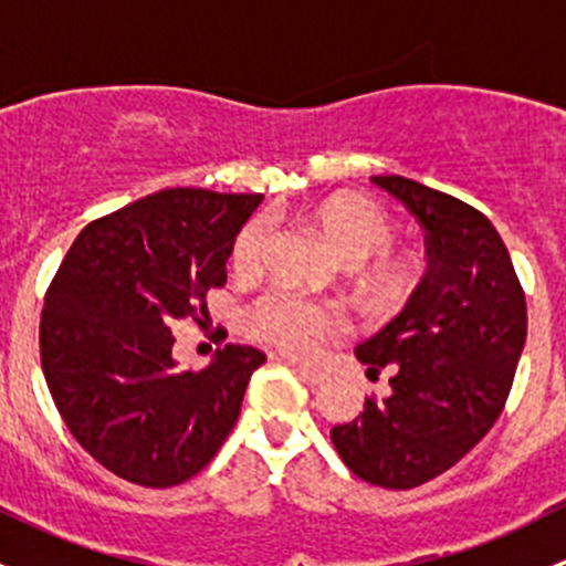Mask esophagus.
Masks as SVG:
<instances>
[{
    "label": "esophagus",
    "mask_w": 566,
    "mask_h": 566,
    "mask_svg": "<svg viewBox=\"0 0 566 566\" xmlns=\"http://www.w3.org/2000/svg\"><path fill=\"white\" fill-rule=\"evenodd\" d=\"M290 367H293L295 373H298L301 378H304L306 384H310V386H323L325 380H328V375H325V373H319V369H315V367H310V364L290 361Z\"/></svg>",
    "instance_id": "obj_1"
}]
</instances>
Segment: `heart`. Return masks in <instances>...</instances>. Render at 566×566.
<instances>
[{
	"label": "heart",
	"instance_id": "heart-1",
	"mask_svg": "<svg viewBox=\"0 0 566 566\" xmlns=\"http://www.w3.org/2000/svg\"><path fill=\"white\" fill-rule=\"evenodd\" d=\"M312 221L342 262L358 265L361 290L373 304H399L413 287L419 262L389 247L394 241V221L373 199L356 197V193H336V197L323 199L312 210ZM271 241L273 221L268 216L249 219L232 241V273L241 279L256 276L265 265ZM247 323L256 339L293 353V356H312L325 339L342 331V319L336 312L293 293H284V290L262 295L249 310Z\"/></svg>",
	"mask_w": 566,
	"mask_h": 566
}]
</instances>
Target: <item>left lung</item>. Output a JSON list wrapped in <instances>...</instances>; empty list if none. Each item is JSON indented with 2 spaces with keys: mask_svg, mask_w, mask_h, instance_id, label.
<instances>
[{
  "mask_svg": "<svg viewBox=\"0 0 566 566\" xmlns=\"http://www.w3.org/2000/svg\"><path fill=\"white\" fill-rule=\"evenodd\" d=\"M427 230L424 279L380 334L356 347L391 394L331 430L364 482L410 490L460 462L504 410L526 345V293L484 213L399 175L373 177Z\"/></svg>",
  "mask_w": 566,
  "mask_h": 566,
  "instance_id": "left-lung-1",
  "label": "left lung"
}]
</instances>
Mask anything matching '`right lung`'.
<instances>
[{"instance_id": "right-lung-1", "label": "right lung", "mask_w": 566, "mask_h": 566, "mask_svg": "<svg viewBox=\"0 0 566 566\" xmlns=\"http://www.w3.org/2000/svg\"><path fill=\"white\" fill-rule=\"evenodd\" d=\"M260 193L164 188L84 227L45 290L40 364L71 436L114 476L175 488L197 476L235 427L265 353L224 345L205 369H177L172 325L208 317Z\"/></svg>"}]
</instances>
